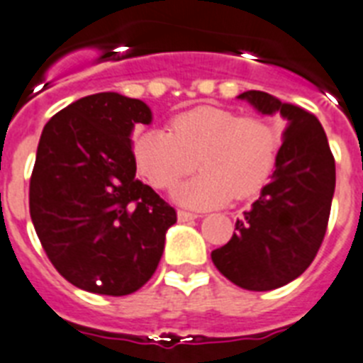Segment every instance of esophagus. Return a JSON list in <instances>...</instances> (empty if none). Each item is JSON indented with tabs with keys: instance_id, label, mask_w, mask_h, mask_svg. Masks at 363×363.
<instances>
[{
	"instance_id": "34e87169",
	"label": "esophagus",
	"mask_w": 363,
	"mask_h": 363,
	"mask_svg": "<svg viewBox=\"0 0 363 363\" xmlns=\"http://www.w3.org/2000/svg\"><path fill=\"white\" fill-rule=\"evenodd\" d=\"M177 218H179V221H182V223H184V221H191V219H197L199 216L194 214V212H186V210H179V212H177Z\"/></svg>"
}]
</instances>
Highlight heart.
Returning a JSON list of instances; mask_svg holds the SVG:
<instances>
[{"mask_svg": "<svg viewBox=\"0 0 363 363\" xmlns=\"http://www.w3.org/2000/svg\"><path fill=\"white\" fill-rule=\"evenodd\" d=\"M279 149V130L266 118L203 105L173 116L169 133L136 135L133 158L140 175L158 190L175 186L197 162L199 175L173 197L188 208L205 210L260 191L275 172Z\"/></svg>", "mask_w": 363, "mask_h": 363, "instance_id": "1", "label": "heart"}]
</instances>
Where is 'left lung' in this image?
<instances>
[{
    "label": "left lung",
    "instance_id": "left-lung-1",
    "mask_svg": "<svg viewBox=\"0 0 363 363\" xmlns=\"http://www.w3.org/2000/svg\"><path fill=\"white\" fill-rule=\"evenodd\" d=\"M238 99L262 114L280 112L288 125L271 181L236 221L233 238L212 251V262L243 290L269 291L303 275L318 255L336 188V164L313 114L260 90Z\"/></svg>",
    "mask_w": 363,
    "mask_h": 363
}]
</instances>
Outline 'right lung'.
I'll use <instances>...</instances> for the list:
<instances>
[{"instance_id": "add662e5", "label": "right lung", "mask_w": 363, "mask_h": 363, "mask_svg": "<svg viewBox=\"0 0 363 363\" xmlns=\"http://www.w3.org/2000/svg\"><path fill=\"white\" fill-rule=\"evenodd\" d=\"M151 108L116 92L81 97L42 130L29 212L64 279L99 295H129L153 277L177 212L136 179L130 135Z\"/></svg>"}]
</instances>
